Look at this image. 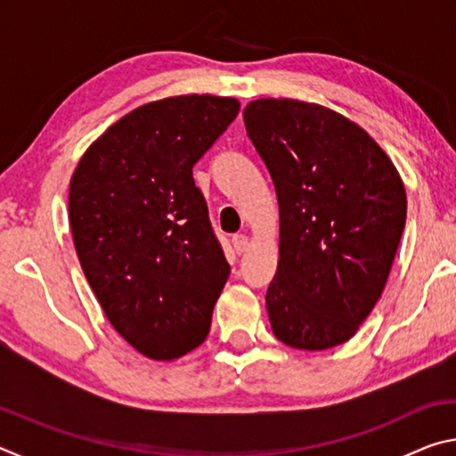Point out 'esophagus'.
Listing matches in <instances>:
<instances>
[{"mask_svg":"<svg viewBox=\"0 0 456 456\" xmlns=\"http://www.w3.org/2000/svg\"><path fill=\"white\" fill-rule=\"evenodd\" d=\"M247 243H249V239H247V235L237 233V235L231 237V245H233V251L235 253H243L247 249Z\"/></svg>","mask_w":456,"mask_h":456,"instance_id":"1","label":"esophagus"}]
</instances>
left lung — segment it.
I'll use <instances>...</instances> for the list:
<instances>
[{
  "label": "left lung",
  "mask_w": 456,
  "mask_h": 456,
  "mask_svg": "<svg viewBox=\"0 0 456 456\" xmlns=\"http://www.w3.org/2000/svg\"><path fill=\"white\" fill-rule=\"evenodd\" d=\"M243 120L280 203V265L265 304L297 350L350 339L388 280L406 223L392 160L358 125L320 104L264 98Z\"/></svg>",
  "instance_id": "left-lung-1"
}]
</instances>
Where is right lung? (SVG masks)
<instances>
[{
    "mask_svg": "<svg viewBox=\"0 0 456 456\" xmlns=\"http://www.w3.org/2000/svg\"><path fill=\"white\" fill-rule=\"evenodd\" d=\"M237 114L235 98L209 94L144 104L108 128L72 176L84 275L112 328L152 360L209 336L231 265L192 167Z\"/></svg>",
    "mask_w": 456,
    "mask_h": 456,
    "instance_id": "right-lung-1",
    "label": "right lung"
}]
</instances>
